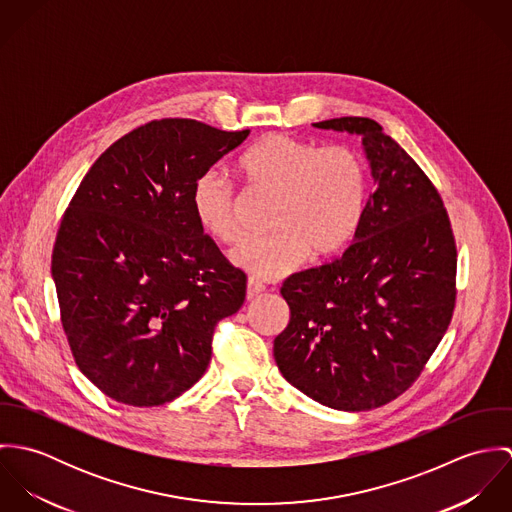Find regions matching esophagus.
Segmentation results:
<instances>
[{
  "mask_svg": "<svg viewBox=\"0 0 512 512\" xmlns=\"http://www.w3.org/2000/svg\"><path fill=\"white\" fill-rule=\"evenodd\" d=\"M262 292H264V286H262L260 282H256L254 278H250V280H248V284H246V299L250 301V299L258 297Z\"/></svg>",
  "mask_w": 512,
  "mask_h": 512,
  "instance_id": "1",
  "label": "esophagus"
}]
</instances>
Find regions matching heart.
<instances>
[{
    "instance_id": "obj_1",
    "label": "heart",
    "mask_w": 512,
    "mask_h": 512,
    "mask_svg": "<svg viewBox=\"0 0 512 512\" xmlns=\"http://www.w3.org/2000/svg\"><path fill=\"white\" fill-rule=\"evenodd\" d=\"M238 169L256 193L276 197L270 230L238 246L230 260L258 280L293 272L307 256L327 260L349 246L365 219L368 173L363 157L347 146L321 147L290 134H266L248 147ZM193 213L220 242L242 236L240 197L219 171L193 185Z\"/></svg>"
}]
</instances>
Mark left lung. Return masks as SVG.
Instances as JSON below:
<instances>
[{"label": "left lung", "instance_id": "left-lung-1", "mask_svg": "<svg viewBox=\"0 0 512 512\" xmlns=\"http://www.w3.org/2000/svg\"><path fill=\"white\" fill-rule=\"evenodd\" d=\"M313 126L361 136L376 189L345 254L284 282L292 315L274 359L315 402L363 412L408 390L436 351L455 307L457 250L438 189L380 124Z\"/></svg>", "mask_w": 512, "mask_h": 512}]
</instances>
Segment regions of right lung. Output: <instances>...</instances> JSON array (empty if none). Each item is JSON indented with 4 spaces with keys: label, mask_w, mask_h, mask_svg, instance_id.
I'll return each mask as SVG.
<instances>
[{
    "label": "right lung",
    "mask_w": 512,
    "mask_h": 512,
    "mask_svg": "<svg viewBox=\"0 0 512 512\" xmlns=\"http://www.w3.org/2000/svg\"><path fill=\"white\" fill-rule=\"evenodd\" d=\"M250 130L165 118L108 147L80 181L53 248L61 321L80 372L128 406H161L211 361L246 276L203 232L193 185Z\"/></svg>",
    "instance_id": "1"
}]
</instances>
